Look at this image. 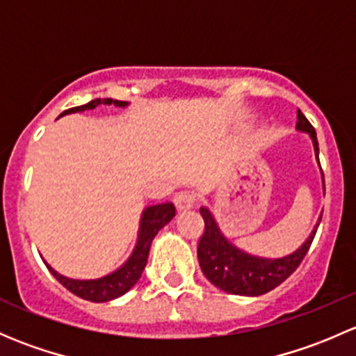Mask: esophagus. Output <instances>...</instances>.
<instances>
[{
    "mask_svg": "<svg viewBox=\"0 0 356 356\" xmlns=\"http://www.w3.org/2000/svg\"><path fill=\"white\" fill-rule=\"evenodd\" d=\"M174 201L177 210H189V208H193L196 204V195L193 191H189V189H184V191L175 195Z\"/></svg>",
    "mask_w": 356,
    "mask_h": 356,
    "instance_id": "34e87169",
    "label": "esophagus"
}]
</instances>
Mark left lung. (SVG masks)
<instances>
[{"instance_id": "8db88e82", "label": "left lung", "mask_w": 356, "mask_h": 356, "mask_svg": "<svg viewBox=\"0 0 356 356\" xmlns=\"http://www.w3.org/2000/svg\"><path fill=\"white\" fill-rule=\"evenodd\" d=\"M298 129L310 134L314 141L315 153L318 156V143L314 125L298 108ZM204 218V231L198 241V260L204 277L217 286L218 289L239 296H260L275 289L286 281L303 261L305 254L310 250L317 227L305 241V245L294 253L277 260L251 257L245 251L232 246L218 229L213 215L204 207L200 208ZM321 224V220H318Z\"/></svg>"}]
</instances>
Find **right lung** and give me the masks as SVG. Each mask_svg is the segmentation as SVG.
<instances>
[{
    "mask_svg": "<svg viewBox=\"0 0 356 356\" xmlns=\"http://www.w3.org/2000/svg\"><path fill=\"white\" fill-rule=\"evenodd\" d=\"M98 105L125 106L127 103L111 98H98L86 103V105L82 106H75V108L65 110L62 115L74 113V111L91 110L96 108ZM174 217L175 207L172 203L153 204V207L146 208V210L143 211L138 245H136L134 251H132L131 258H129L118 270H115L113 274L105 275V277L102 279H95V281H75V279H67L63 277V275H60L58 272L53 270L48 264H46V267H48V270L55 275V279L63 286V288L70 291V293H74L75 296L82 298V300L92 301V303H105V301L115 300V298L127 293V291L139 281V277H141L143 270H145L146 267V261H148L149 246H152L153 238H155L158 231H160L163 225H167Z\"/></svg>",
    "mask_w": 356,
    "mask_h": 356,
    "instance_id": "1",
    "label": "right lung"
}]
</instances>
